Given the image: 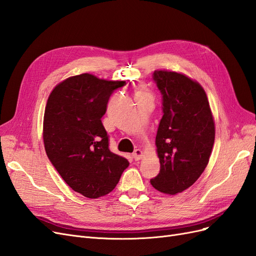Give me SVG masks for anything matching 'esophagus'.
Returning <instances> with one entry per match:
<instances>
[{
	"instance_id": "1",
	"label": "esophagus",
	"mask_w": 256,
	"mask_h": 256,
	"mask_svg": "<svg viewBox=\"0 0 256 256\" xmlns=\"http://www.w3.org/2000/svg\"><path fill=\"white\" fill-rule=\"evenodd\" d=\"M143 156V152L141 150H136L132 154V157L134 158V160H140Z\"/></svg>"
}]
</instances>
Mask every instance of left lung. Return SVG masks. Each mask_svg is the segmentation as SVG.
I'll return each instance as SVG.
<instances>
[{"instance_id": "left-lung-1", "label": "left lung", "mask_w": 256, "mask_h": 256, "mask_svg": "<svg viewBox=\"0 0 256 256\" xmlns=\"http://www.w3.org/2000/svg\"><path fill=\"white\" fill-rule=\"evenodd\" d=\"M152 80L162 95L164 116L156 136L160 172L150 180L166 194L194 184L208 164L214 122L204 88L184 74L156 70Z\"/></svg>"}]
</instances>
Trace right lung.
Returning a JSON list of instances; mask_svg holds the SVG:
<instances>
[{
	"label": "right lung",
	"mask_w": 256,
	"mask_h": 256,
	"mask_svg": "<svg viewBox=\"0 0 256 256\" xmlns=\"http://www.w3.org/2000/svg\"><path fill=\"white\" fill-rule=\"evenodd\" d=\"M124 85L90 74L70 76L54 88L46 106L47 156L69 187L90 198L110 193L129 166L110 150L102 122L113 92Z\"/></svg>",
	"instance_id": "1"
}]
</instances>
